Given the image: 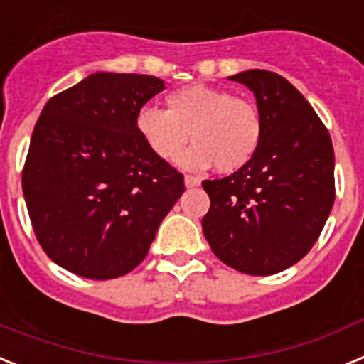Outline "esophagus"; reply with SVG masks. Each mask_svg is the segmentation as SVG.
Returning <instances> with one entry per match:
<instances>
[{
    "label": "esophagus",
    "instance_id": "34e87169",
    "mask_svg": "<svg viewBox=\"0 0 364 364\" xmlns=\"http://www.w3.org/2000/svg\"><path fill=\"white\" fill-rule=\"evenodd\" d=\"M200 179L196 178V176H185V185L188 188H194V186H200Z\"/></svg>",
    "mask_w": 364,
    "mask_h": 364
}]
</instances>
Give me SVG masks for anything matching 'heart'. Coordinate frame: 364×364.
<instances>
[{
  "mask_svg": "<svg viewBox=\"0 0 364 364\" xmlns=\"http://www.w3.org/2000/svg\"><path fill=\"white\" fill-rule=\"evenodd\" d=\"M135 129L159 159H178L191 137L194 146L183 156V166L203 170L214 164L218 172L232 173L260 150L264 119L252 100L196 84L166 95V109L141 107Z\"/></svg>",
  "mask_w": 364,
  "mask_h": 364,
  "instance_id": "b5f03b06",
  "label": "heart"
}]
</instances>
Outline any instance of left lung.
I'll list each match as a JSON object with an SVG mask.
<instances>
[{
	"mask_svg": "<svg viewBox=\"0 0 364 364\" xmlns=\"http://www.w3.org/2000/svg\"><path fill=\"white\" fill-rule=\"evenodd\" d=\"M257 97L264 139L255 159L227 178L205 179L201 225L213 252L245 274H273L304 258L335 200L333 146L324 122L284 77L249 69L229 77Z\"/></svg>",
	"mask_w": 364,
	"mask_h": 364,
	"instance_id": "1",
	"label": "left lung"
}]
</instances>
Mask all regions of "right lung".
<instances>
[{"mask_svg": "<svg viewBox=\"0 0 364 364\" xmlns=\"http://www.w3.org/2000/svg\"><path fill=\"white\" fill-rule=\"evenodd\" d=\"M163 90L150 75L95 73L43 106L21 186L38 243L64 269L93 280L135 269L185 192L135 129Z\"/></svg>", "mask_w": 364, "mask_h": 364, "instance_id": "1", "label": "right lung"}]
</instances>
